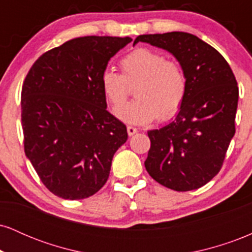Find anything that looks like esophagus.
<instances>
[{"label": "esophagus", "mask_w": 252, "mask_h": 252, "mask_svg": "<svg viewBox=\"0 0 252 252\" xmlns=\"http://www.w3.org/2000/svg\"><path fill=\"white\" fill-rule=\"evenodd\" d=\"M126 131H128V135H129V136H132V135H135L136 132L138 131V130L136 129V128H134V126H126Z\"/></svg>", "instance_id": "1"}]
</instances>
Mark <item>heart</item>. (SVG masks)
I'll list each match as a JSON object with an SVG mask.
<instances>
[{"mask_svg": "<svg viewBox=\"0 0 252 252\" xmlns=\"http://www.w3.org/2000/svg\"><path fill=\"white\" fill-rule=\"evenodd\" d=\"M122 73L108 68L100 85L112 108L118 109L128 95L129 86L136 85V99L117 110L123 122L142 126L156 118L168 121L180 110L187 92V79L182 66L167 60L161 52L136 48L121 60Z\"/></svg>", "mask_w": 252, "mask_h": 252, "instance_id": "1", "label": "heart"}]
</instances>
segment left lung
<instances>
[{
    "label": "left lung",
    "instance_id": "left-lung-1",
    "mask_svg": "<svg viewBox=\"0 0 252 252\" xmlns=\"http://www.w3.org/2000/svg\"><path fill=\"white\" fill-rule=\"evenodd\" d=\"M138 41L173 54L187 79L186 97L175 120L148 131L147 172L178 192L200 189L219 173L235 135V74L216 48L193 34H146L136 37L134 45Z\"/></svg>",
    "mask_w": 252,
    "mask_h": 252
}]
</instances>
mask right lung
<instances>
[{"label": "right lung", "instance_id": "add662e5", "mask_svg": "<svg viewBox=\"0 0 252 252\" xmlns=\"http://www.w3.org/2000/svg\"><path fill=\"white\" fill-rule=\"evenodd\" d=\"M131 37L83 36L43 53L21 92L25 153L42 184L79 200L105 185L126 126L106 110L100 78Z\"/></svg>", "mask_w": 252, "mask_h": 252}]
</instances>
